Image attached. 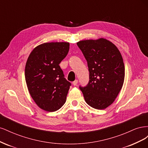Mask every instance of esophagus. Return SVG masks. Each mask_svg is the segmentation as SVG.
<instances>
[{
  "mask_svg": "<svg viewBox=\"0 0 148 148\" xmlns=\"http://www.w3.org/2000/svg\"><path fill=\"white\" fill-rule=\"evenodd\" d=\"M72 83H73V84L74 85V86H77V84L78 83V79H75Z\"/></svg>",
  "mask_w": 148,
  "mask_h": 148,
  "instance_id": "1",
  "label": "esophagus"
}]
</instances>
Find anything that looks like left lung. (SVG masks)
I'll use <instances>...</instances> for the list:
<instances>
[{
    "label": "left lung",
    "mask_w": 148,
    "mask_h": 148,
    "mask_svg": "<svg viewBox=\"0 0 148 148\" xmlns=\"http://www.w3.org/2000/svg\"><path fill=\"white\" fill-rule=\"evenodd\" d=\"M77 45L86 59L89 80L80 86L85 101L102 110L111 105L123 86L125 66L122 55L114 44L104 38L80 41Z\"/></svg>",
    "instance_id": "obj_1"
}]
</instances>
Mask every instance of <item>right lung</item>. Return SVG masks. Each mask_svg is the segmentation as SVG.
<instances>
[{
    "mask_svg": "<svg viewBox=\"0 0 148 148\" xmlns=\"http://www.w3.org/2000/svg\"><path fill=\"white\" fill-rule=\"evenodd\" d=\"M69 42H46L36 47L25 66V80L31 97L47 112L59 110L65 103L71 83L64 78L60 63L66 56Z\"/></svg>",
    "mask_w": 148,
    "mask_h": 148,
    "instance_id": "add662e5",
    "label": "right lung"
}]
</instances>
